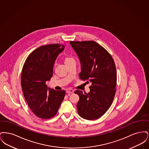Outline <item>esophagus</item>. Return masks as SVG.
<instances>
[{"instance_id": "esophagus-1", "label": "esophagus", "mask_w": 149, "mask_h": 149, "mask_svg": "<svg viewBox=\"0 0 149 149\" xmlns=\"http://www.w3.org/2000/svg\"><path fill=\"white\" fill-rule=\"evenodd\" d=\"M66 93L68 94H73L74 93V91L71 90V89H69V90H67L66 91Z\"/></svg>"}]
</instances>
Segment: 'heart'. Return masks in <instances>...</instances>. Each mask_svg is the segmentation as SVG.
I'll list each match as a JSON object with an SVG mask.
<instances>
[{
	"label": "heart",
	"instance_id": "obj_1",
	"mask_svg": "<svg viewBox=\"0 0 149 149\" xmlns=\"http://www.w3.org/2000/svg\"><path fill=\"white\" fill-rule=\"evenodd\" d=\"M73 60H74V58H73L72 57L68 56L66 57L65 58V59H64L65 64V63H69V62L71 61H73Z\"/></svg>",
	"mask_w": 149,
	"mask_h": 149
}]
</instances>
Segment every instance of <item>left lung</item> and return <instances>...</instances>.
<instances>
[{
  "mask_svg": "<svg viewBox=\"0 0 149 149\" xmlns=\"http://www.w3.org/2000/svg\"><path fill=\"white\" fill-rule=\"evenodd\" d=\"M81 65L80 79L91 83L90 92L77 90L79 115L88 120H97L111 106L116 93L117 72L113 59L98 43L93 41H70Z\"/></svg>",
  "mask_w": 149,
  "mask_h": 149,
  "instance_id": "left-lung-1",
  "label": "left lung"
}]
</instances>
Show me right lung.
<instances>
[{
    "label": "right lung",
    "mask_w": 149,
    "mask_h": 149,
    "mask_svg": "<svg viewBox=\"0 0 149 149\" xmlns=\"http://www.w3.org/2000/svg\"><path fill=\"white\" fill-rule=\"evenodd\" d=\"M64 48L60 44L39 47L23 66L21 86L24 98L33 113L42 119L55 116L65 95V91H55L46 84L52 77L55 60Z\"/></svg>",
    "instance_id": "right-lung-1"
}]
</instances>
